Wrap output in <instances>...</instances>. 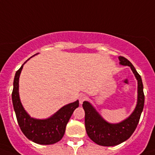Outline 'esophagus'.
Segmentation results:
<instances>
[{"label":"esophagus","mask_w":155,"mask_h":155,"mask_svg":"<svg viewBox=\"0 0 155 155\" xmlns=\"http://www.w3.org/2000/svg\"><path fill=\"white\" fill-rule=\"evenodd\" d=\"M87 99V97L86 94H81L80 96H79V104H83V102L85 101H86Z\"/></svg>","instance_id":"obj_1"}]
</instances>
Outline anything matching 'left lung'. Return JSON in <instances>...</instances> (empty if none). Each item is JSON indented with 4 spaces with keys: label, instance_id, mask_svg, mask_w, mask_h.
Listing matches in <instances>:
<instances>
[{
    "label": "left lung",
    "instance_id": "1",
    "mask_svg": "<svg viewBox=\"0 0 155 155\" xmlns=\"http://www.w3.org/2000/svg\"><path fill=\"white\" fill-rule=\"evenodd\" d=\"M118 59L120 64L131 68L138 82L137 104L133 113L121 122L110 124L101 116L90 103L85 101L82 104L85 113V124L87 136L92 141L103 146H114L129 139L137 128L144 107L145 95L141 76L127 59L122 56H119Z\"/></svg>",
    "mask_w": 155,
    "mask_h": 155
}]
</instances>
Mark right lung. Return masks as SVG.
<instances>
[{
  "instance_id": "add662e5",
  "label": "right lung",
  "mask_w": 155,
  "mask_h": 155,
  "mask_svg": "<svg viewBox=\"0 0 155 155\" xmlns=\"http://www.w3.org/2000/svg\"><path fill=\"white\" fill-rule=\"evenodd\" d=\"M27 61L17 70L13 81L12 101L17 121L21 130L28 140L40 145L54 144L60 141L64 137L67 124L75 109L79 107V101L61 108L52 116L46 119L31 118L21 105L18 94L19 76L23 65Z\"/></svg>"
}]
</instances>
